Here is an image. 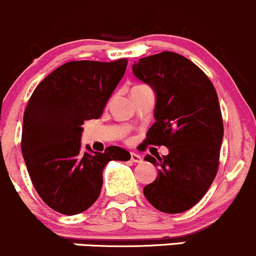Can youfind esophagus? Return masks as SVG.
Segmentation results:
<instances>
[{"mask_svg": "<svg viewBox=\"0 0 256 256\" xmlns=\"http://www.w3.org/2000/svg\"><path fill=\"white\" fill-rule=\"evenodd\" d=\"M130 160L133 162H142V156L139 154H136V152H132L130 154Z\"/></svg>", "mask_w": 256, "mask_h": 256, "instance_id": "esophagus-1", "label": "esophagus"}]
</instances>
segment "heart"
Instances as JSON below:
<instances>
[{"label":"heart","mask_w":256,"mask_h":256,"mask_svg":"<svg viewBox=\"0 0 256 256\" xmlns=\"http://www.w3.org/2000/svg\"><path fill=\"white\" fill-rule=\"evenodd\" d=\"M146 88V86H144V85H138V86H136V88H133V90L134 88Z\"/></svg>","instance_id":"obj_1"}]
</instances>
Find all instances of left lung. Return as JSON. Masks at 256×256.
I'll use <instances>...</instances> for the list:
<instances>
[{"mask_svg":"<svg viewBox=\"0 0 256 256\" xmlns=\"http://www.w3.org/2000/svg\"><path fill=\"white\" fill-rule=\"evenodd\" d=\"M132 70L155 92V123L146 143L168 149L144 158L158 166L144 196L164 213L185 212L204 196L218 170L223 120L217 92L204 71L176 52L142 58Z\"/></svg>","mask_w":256,"mask_h":256,"instance_id":"8db88e82","label":"left lung"}]
</instances>
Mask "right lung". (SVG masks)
<instances>
[{
    "mask_svg": "<svg viewBox=\"0 0 256 256\" xmlns=\"http://www.w3.org/2000/svg\"><path fill=\"white\" fill-rule=\"evenodd\" d=\"M127 64L69 62L46 76L28 101L22 154L36 192L56 212L72 216L91 207L101 194L104 166L130 159L120 146L81 152L84 122L101 117Z\"/></svg>",
    "mask_w": 256,
    "mask_h": 256,
    "instance_id": "obj_1",
    "label": "right lung"
}]
</instances>
